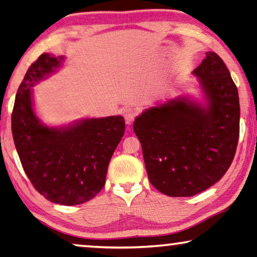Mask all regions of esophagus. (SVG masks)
<instances>
[{
    "label": "esophagus",
    "mask_w": 257,
    "mask_h": 257,
    "mask_svg": "<svg viewBox=\"0 0 257 257\" xmlns=\"http://www.w3.org/2000/svg\"><path fill=\"white\" fill-rule=\"evenodd\" d=\"M137 116V110L134 109V108H124L123 109V117L127 124H130L132 122L135 120V117Z\"/></svg>",
    "instance_id": "obj_1"
}]
</instances>
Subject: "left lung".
<instances>
[{
  "label": "left lung",
  "instance_id": "1",
  "mask_svg": "<svg viewBox=\"0 0 257 257\" xmlns=\"http://www.w3.org/2000/svg\"><path fill=\"white\" fill-rule=\"evenodd\" d=\"M193 74L207 106L177 97L134 122L150 183L170 197L194 196L221 179L240 135L238 93L223 60L207 52Z\"/></svg>",
  "mask_w": 257,
  "mask_h": 257
}]
</instances>
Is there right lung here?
<instances>
[{
	"label": "right lung",
	"mask_w": 257,
	"mask_h": 257,
	"mask_svg": "<svg viewBox=\"0 0 257 257\" xmlns=\"http://www.w3.org/2000/svg\"><path fill=\"white\" fill-rule=\"evenodd\" d=\"M61 60L43 53L29 67L16 94L12 130L35 189L50 201L72 206L93 199L103 187L125 124L122 116L86 118L67 128L42 124L32 109L30 87L59 67Z\"/></svg>",
	"instance_id": "right-lung-1"
}]
</instances>
